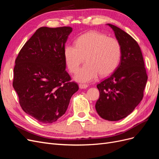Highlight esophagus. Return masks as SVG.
<instances>
[{
  "label": "esophagus",
  "mask_w": 159,
  "mask_h": 159,
  "mask_svg": "<svg viewBox=\"0 0 159 159\" xmlns=\"http://www.w3.org/2000/svg\"><path fill=\"white\" fill-rule=\"evenodd\" d=\"M79 87L80 89H85L88 87V84H80L79 85Z\"/></svg>",
  "instance_id": "obj_1"
}]
</instances>
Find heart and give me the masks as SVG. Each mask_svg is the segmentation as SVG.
I'll use <instances>...</instances> for the list:
<instances>
[{"label":"heart","instance_id":"heart-1","mask_svg":"<svg viewBox=\"0 0 159 159\" xmlns=\"http://www.w3.org/2000/svg\"><path fill=\"white\" fill-rule=\"evenodd\" d=\"M64 56L71 73H76L85 57L86 64L78 71L75 79L80 82H89L99 74L108 76L117 69L121 57V47L116 38L90 31L77 38L75 46L66 45Z\"/></svg>","mask_w":159,"mask_h":159}]
</instances>
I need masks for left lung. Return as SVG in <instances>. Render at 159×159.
Listing matches in <instances>:
<instances>
[{
	"label": "left lung",
	"mask_w": 159,
	"mask_h": 159,
	"mask_svg": "<svg viewBox=\"0 0 159 159\" xmlns=\"http://www.w3.org/2000/svg\"><path fill=\"white\" fill-rule=\"evenodd\" d=\"M107 25L121 44V57L113 73L97 85L99 98L95 109L102 118L115 121L128 116L141 102L148 76L136 40L121 28Z\"/></svg>",
	"instance_id": "left-lung-1"
}]
</instances>
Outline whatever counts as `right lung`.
Segmentation results:
<instances>
[{
  "label": "right lung",
  "instance_id": "obj_1",
  "mask_svg": "<svg viewBox=\"0 0 159 159\" xmlns=\"http://www.w3.org/2000/svg\"><path fill=\"white\" fill-rule=\"evenodd\" d=\"M71 31L70 26L38 28L16 58L12 85L19 103L40 123L56 121L79 89L66 71L64 49Z\"/></svg>",
  "mask_w": 159,
  "mask_h": 159
}]
</instances>
